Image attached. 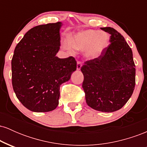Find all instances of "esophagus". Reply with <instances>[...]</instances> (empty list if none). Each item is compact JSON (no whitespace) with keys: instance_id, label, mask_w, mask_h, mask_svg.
<instances>
[{"instance_id":"1","label":"esophagus","mask_w":147,"mask_h":147,"mask_svg":"<svg viewBox=\"0 0 147 147\" xmlns=\"http://www.w3.org/2000/svg\"><path fill=\"white\" fill-rule=\"evenodd\" d=\"M82 62L79 61H78L77 63V70H79L81 69V68H82Z\"/></svg>"}]
</instances>
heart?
Returning a JSON list of instances; mask_svg holds the SVG:
<instances>
[{"instance_id":"heart-1","label":"heart","mask_w":147,"mask_h":147,"mask_svg":"<svg viewBox=\"0 0 147 147\" xmlns=\"http://www.w3.org/2000/svg\"><path fill=\"white\" fill-rule=\"evenodd\" d=\"M109 35L104 32L86 30L77 32L64 41V47L68 50L74 48L85 50V56L93 59L102 55L109 45Z\"/></svg>"}]
</instances>
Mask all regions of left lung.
I'll return each mask as SVG.
<instances>
[{"label": "left lung", "mask_w": 147, "mask_h": 147, "mask_svg": "<svg viewBox=\"0 0 147 147\" xmlns=\"http://www.w3.org/2000/svg\"><path fill=\"white\" fill-rule=\"evenodd\" d=\"M111 34V43L101 56L86 61L81 68L87 104L102 112L122 109L136 85V65L131 48L114 28H101Z\"/></svg>", "instance_id": "obj_1"}]
</instances>
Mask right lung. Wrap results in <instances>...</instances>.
Returning <instances> with one entry per match:
<instances>
[{"label": "right lung", "instance_id": "1", "mask_svg": "<svg viewBox=\"0 0 147 147\" xmlns=\"http://www.w3.org/2000/svg\"><path fill=\"white\" fill-rule=\"evenodd\" d=\"M61 23L41 25L27 32L11 59V82L21 104L34 112H48L59 104L60 86L77 69L73 57H56Z\"/></svg>", "mask_w": 147, "mask_h": 147}]
</instances>
